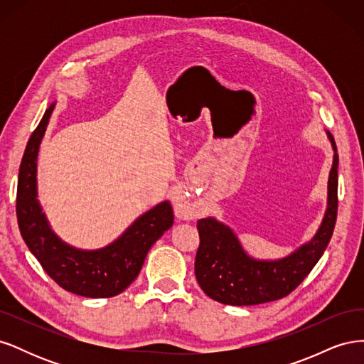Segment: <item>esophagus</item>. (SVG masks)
Listing matches in <instances>:
<instances>
[{
	"mask_svg": "<svg viewBox=\"0 0 364 364\" xmlns=\"http://www.w3.org/2000/svg\"><path fill=\"white\" fill-rule=\"evenodd\" d=\"M173 206H174V214L182 220H194L199 215L197 209L185 200V197L181 193L173 194Z\"/></svg>",
	"mask_w": 364,
	"mask_h": 364,
	"instance_id": "1",
	"label": "esophagus"
}]
</instances>
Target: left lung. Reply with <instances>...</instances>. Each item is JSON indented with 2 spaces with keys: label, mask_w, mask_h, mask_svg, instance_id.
I'll return each mask as SVG.
<instances>
[{
  "label": "left lung",
  "mask_w": 364,
  "mask_h": 364,
  "mask_svg": "<svg viewBox=\"0 0 364 364\" xmlns=\"http://www.w3.org/2000/svg\"><path fill=\"white\" fill-rule=\"evenodd\" d=\"M334 150L328 179V205L322 225L311 241L281 259H255L241 246L234 230L214 217L197 222L200 245L194 272L200 289L225 305H258L290 294L323 255L333 237L337 218L338 155L333 135L326 132Z\"/></svg>",
  "instance_id": "8db88e82"
}]
</instances>
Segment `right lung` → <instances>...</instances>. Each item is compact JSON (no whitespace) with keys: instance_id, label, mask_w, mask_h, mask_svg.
Masks as SVG:
<instances>
[{"instance_id":"1","label":"right lung","mask_w":364,"mask_h":364,"mask_svg":"<svg viewBox=\"0 0 364 364\" xmlns=\"http://www.w3.org/2000/svg\"><path fill=\"white\" fill-rule=\"evenodd\" d=\"M54 103L33 132L21 161L16 217L27 247L63 290L85 297H112L135 281L150 247L173 226V208L161 202L132 223L119 238L97 250L75 249L53 232L38 202V153Z\"/></svg>"}]
</instances>
